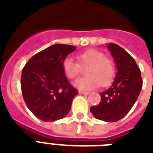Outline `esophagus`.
<instances>
[{
	"label": "esophagus",
	"instance_id": "34e87169",
	"mask_svg": "<svg viewBox=\"0 0 153 153\" xmlns=\"http://www.w3.org/2000/svg\"><path fill=\"white\" fill-rule=\"evenodd\" d=\"M79 93L80 94H89L88 91H81V90H79Z\"/></svg>",
	"mask_w": 153,
	"mask_h": 153
}]
</instances>
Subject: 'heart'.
I'll return each mask as SVG.
<instances>
[{"mask_svg": "<svg viewBox=\"0 0 153 153\" xmlns=\"http://www.w3.org/2000/svg\"><path fill=\"white\" fill-rule=\"evenodd\" d=\"M78 62L70 57L62 60V67L65 75L70 79H76L82 71V67H86V77L79 79L74 86L81 90H91L100 84L107 86L115 75V65L111 59L96 49H89L76 55Z\"/></svg>", "mask_w": 153, "mask_h": 153, "instance_id": "obj_1", "label": "heart"}]
</instances>
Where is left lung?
<instances>
[{"label": "left lung", "instance_id": "left-lung-1", "mask_svg": "<svg viewBox=\"0 0 153 153\" xmlns=\"http://www.w3.org/2000/svg\"><path fill=\"white\" fill-rule=\"evenodd\" d=\"M108 48L116 62V78L112 86L100 94V103L91 107V112L97 119L114 122L130 111L142 89L143 81L140 68L125 49L115 44H109Z\"/></svg>", "mask_w": 153, "mask_h": 153}]
</instances>
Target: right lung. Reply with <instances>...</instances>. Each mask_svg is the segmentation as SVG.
<instances>
[{"label": "right lung", "instance_id": "obj_1", "mask_svg": "<svg viewBox=\"0 0 153 153\" xmlns=\"http://www.w3.org/2000/svg\"><path fill=\"white\" fill-rule=\"evenodd\" d=\"M76 47L55 44L33 55L22 70L23 98L30 111L44 121L67 116L78 91L62 71V60Z\"/></svg>", "mask_w": 153, "mask_h": 153}]
</instances>
